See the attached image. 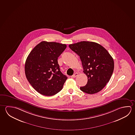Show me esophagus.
Instances as JSON below:
<instances>
[{
    "label": "esophagus",
    "mask_w": 135,
    "mask_h": 135,
    "mask_svg": "<svg viewBox=\"0 0 135 135\" xmlns=\"http://www.w3.org/2000/svg\"><path fill=\"white\" fill-rule=\"evenodd\" d=\"M78 75V73H75L74 74H73V75H72L71 77H72L73 78H75L76 77H77V76Z\"/></svg>",
    "instance_id": "esophagus-1"
}]
</instances>
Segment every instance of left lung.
<instances>
[{
  "label": "left lung",
  "mask_w": 135,
  "mask_h": 135,
  "mask_svg": "<svg viewBox=\"0 0 135 135\" xmlns=\"http://www.w3.org/2000/svg\"><path fill=\"white\" fill-rule=\"evenodd\" d=\"M69 46L80 56L83 71L87 76V83L80 87V90L90 94L100 91L109 82L113 72L112 57L105 48L95 42L81 41Z\"/></svg>",
  "instance_id": "left-lung-1"
}]
</instances>
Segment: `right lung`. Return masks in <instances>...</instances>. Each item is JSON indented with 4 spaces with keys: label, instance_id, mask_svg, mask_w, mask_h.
I'll list each match as a JSON object with an SVG mask.
<instances>
[{
    "label": "right lung",
    "instance_id": "right-lung-1",
    "mask_svg": "<svg viewBox=\"0 0 135 135\" xmlns=\"http://www.w3.org/2000/svg\"><path fill=\"white\" fill-rule=\"evenodd\" d=\"M66 46L65 44L43 41L27 57L25 66L26 78L41 94L51 96L62 90L67 77L60 71L57 59Z\"/></svg>",
    "mask_w": 135,
    "mask_h": 135
}]
</instances>
